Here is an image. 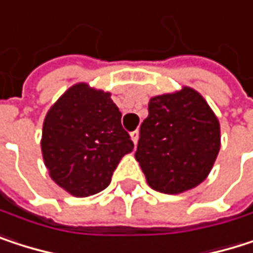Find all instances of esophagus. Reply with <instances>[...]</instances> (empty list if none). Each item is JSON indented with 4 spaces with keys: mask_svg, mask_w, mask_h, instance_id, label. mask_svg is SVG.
<instances>
[{
    "mask_svg": "<svg viewBox=\"0 0 253 253\" xmlns=\"http://www.w3.org/2000/svg\"><path fill=\"white\" fill-rule=\"evenodd\" d=\"M138 135H140L138 131H132V132H131V140H132V143H134L135 146H137V143H138Z\"/></svg>",
    "mask_w": 253,
    "mask_h": 253,
    "instance_id": "1",
    "label": "esophagus"
}]
</instances>
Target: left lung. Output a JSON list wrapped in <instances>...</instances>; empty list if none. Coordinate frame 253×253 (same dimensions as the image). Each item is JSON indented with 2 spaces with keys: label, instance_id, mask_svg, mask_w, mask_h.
<instances>
[{
  "label": "left lung",
  "instance_id": "8db88e82",
  "mask_svg": "<svg viewBox=\"0 0 253 253\" xmlns=\"http://www.w3.org/2000/svg\"><path fill=\"white\" fill-rule=\"evenodd\" d=\"M221 144L219 122L194 89L150 98L135 152L149 186L177 194L199 186L211 172Z\"/></svg>",
  "mask_w": 253,
  "mask_h": 253
}]
</instances>
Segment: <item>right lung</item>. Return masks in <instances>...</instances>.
Returning <instances> with one entry per match:
<instances>
[{"mask_svg": "<svg viewBox=\"0 0 253 253\" xmlns=\"http://www.w3.org/2000/svg\"><path fill=\"white\" fill-rule=\"evenodd\" d=\"M121 118L110 92L86 84L70 86L42 125L41 150L53 181L76 197L106 189L121 159L134 149Z\"/></svg>", "mask_w": 253, "mask_h": 253, "instance_id": "1", "label": "right lung"}]
</instances>
